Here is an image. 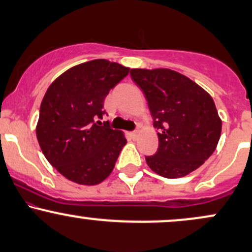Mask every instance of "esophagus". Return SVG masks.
Returning <instances> with one entry per match:
<instances>
[{"label": "esophagus", "instance_id": "esophagus-1", "mask_svg": "<svg viewBox=\"0 0 252 252\" xmlns=\"http://www.w3.org/2000/svg\"><path fill=\"white\" fill-rule=\"evenodd\" d=\"M130 135H131L132 138H136V137H137V135H138V130H134V131L130 132Z\"/></svg>", "mask_w": 252, "mask_h": 252}]
</instances>
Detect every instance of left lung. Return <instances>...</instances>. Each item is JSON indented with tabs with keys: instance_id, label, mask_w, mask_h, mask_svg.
<instances>
[{
	"instance_id": "1",
	"label": "left lung",
	"mask_w": 252,
	"mask_h": 252,
	"mask_svg": "<svg viewBox=\"0 0 252 252\" xmlns=\"http://www.w3.org/2000/svg\"><path fill=\"white\" fill-rule=\"evenodd\" d=\"M147 98L158 148L146 156L153 172L167 179L189 174L212 155L221 121L212 97L189 78L167 68L130 71Z\"/></svg>"
}]
</instances>
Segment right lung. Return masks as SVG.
<instances>
[{
  "label": "right lung",
  "mask_w": 252,
  "mask_h": 252,
  "mask_svg": "<svg viewBox=\"0 0 252 252\" xmlns=\"http://www.w3.org/2000/svg\"><path fill=\"white\" fill-rule=\"evenodd\" d=\"M129 73L105 59L74 66L57 78L40 106L36 137L48 162L68 180L97 185L110 175L126 140L100 122L104 99Z\"/></svg>",
  "instance_id": "right-lung-1"
}]
</instances>
